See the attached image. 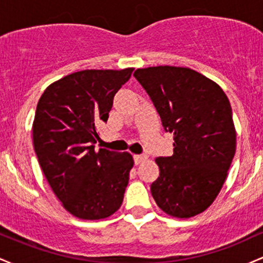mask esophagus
<instances>
[{"label": "esophagus", "mask_w": 263, "mask_h": 263, "mask_svg": "<svg viewBox=\"0 0 263 263\" xmlns=\"http://www.w3.org/2000/svg\"><path fill=\"white\" fill-rule=\"evenodd\" d=\"M146 158H147L146 155H135L134 156V161L136 164H140V163L143 162Z\"/></svg>", "instance_id": "esophagus-1"}]
</instances>
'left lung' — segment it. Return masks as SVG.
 Here are the masks:
<instances>
[{"instance_id":"1","label":"left lung","mask_w":263,"mask_h":263,"mask_svg":"<svg viewBox=\"0 0 263 263\" xmlns=\"http://www.w3.org/2000/svg\"><path fill=\"white\" fill-rule=\"evenodd\" d=\"M134 77L174 140L173 156L156 159L159 177L151 184L152 197L174 218L198 215L218 197L236 151L228 96L189 68L151 66L137 69Z\"/></svg>"}]
</instances>
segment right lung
I'll return each mask as SVG.
<instances>
[{
    "label": "right lung",
    "instance_id": "add662e5",
    "mask_svg": "<svg viewBox=\"0 0 263 263\" xmlns=\"http://www.w3.org/2000/svg\"><path fill=\"white\" fill-rule=\"evenodd\" d=\"M132 71H77L48 86L38 101L32 131L39 165L63 206L79 219H105L122 204L134 158L96 152V123L107 121Z\"/></svg>",
    "mask_w": 263,
    "mask_h": 263
}]
</instances>
